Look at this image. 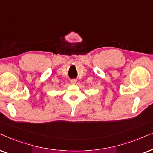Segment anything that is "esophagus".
<instances>
[{"label":"esophagus","instance_id":"obj_1","mask_svg":"<svg viewBox=\"0 0 153 153\" xmlns=\"http://www.w3.org/2000/svg\"><path fill=\"white\" fill-rule=\"evenodd\" d=\"M76 80H75V79H73V80H71V84H73V85H74V84H75V83H76Z\"/></svg>","mask_w":153,"mask_h":153}]
</instances>
